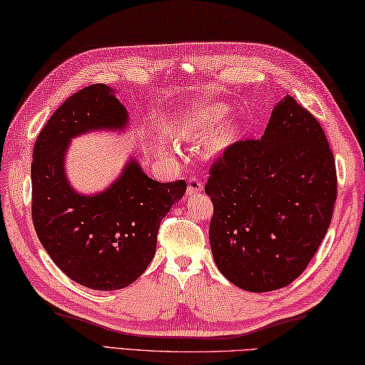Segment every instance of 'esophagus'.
<instances>
[{
    "label": "esophagus",
    "mask_w": 365,
    "mask_h": 365,
    "mask_svg": "<svg viewBox=\"0 0 365 365\" xmlns=\"http://www.w3.org/2000/svg\"><path fill=\"white\" fill-rule=\"evenodd\" d=\"M203 190V184L202 181L198 180L195 176H190L189 181H187V194L189 195H195V194H200Z\"/></svg>",
    "instance_id": "1"
}]
</instances>
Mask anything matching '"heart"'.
Segmentation results:
<instances>
[{"label":"heart","mask_w":365,"mask_h":365,"mask_svg":"<svg viewBox=\"0 0 365 365\" xmlns=\"http://www.w3.org/2000/svg\"><path fill=\"white\" fill-rule=\"evenodd\" d=\"M227 115V108L222 105H208L203 108H197L180 125V135L189 141H202L211 134L208 140L205 141V154L208 157H216L222 154L224 150L235 141L238 132L237 122H225L219 129Z\"/></svg>","instance_id":"obj_1"}]
</instances>
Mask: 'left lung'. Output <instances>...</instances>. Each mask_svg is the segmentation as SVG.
Returning a JSON list of instances; mask_svg holds the SVG:
<instances>
[{
    "label": "left lung",
    "mask_w": 365,
    "mask_h": 365,
    "mask_svg": "<svg viewBox=\"0 0 365 365\" xmlns=\"http://www.w3.org/2000/svg\"><path fill=\"white\" fill-rule=\"evenodd\" d=\"M210 175L219 272L250 292L297 279L326 237L336 198L334 154L314 115L286 95L264 135L233 143Z\"/></svg>",
    "instance_id": "left-lung-1"
}]
</instances>
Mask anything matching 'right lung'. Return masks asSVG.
Returning <instances> with one entry per match:
<instances>
[{"label":"right lung","instance_id":"right-lung-1","mask_svg":"<svg viewBox=\"0 0 365 365\" xmlns=\"http://www.w3.org/2000/svg\"><path fill=\"white\" fill-rule=\"evenodd\" d=\"M115 88L93 84L68 98L38 135L31 163L34 230L53 264L81 286L115 291L138 279L153 260L157 232L185 181L159 182L132 155L122 173L98 194L68 181L70 143L88 132H122L128 125Z\"/></svg>","mask_w":365,"mask_h":365}]
</instances>
